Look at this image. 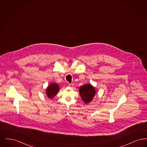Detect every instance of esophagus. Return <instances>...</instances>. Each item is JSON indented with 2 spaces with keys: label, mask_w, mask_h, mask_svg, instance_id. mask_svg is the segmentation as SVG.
Listing matches in <instances>:
<instances>
[{
  "label": "esophagus",
  "mask_w": 147,
  "mask_h": 147,
  "mask_svg": "<svg viewBox=\"0 0 147 147\" xmlns=\"http://www.w3.org/2000/svg\"><path fill=\"white\" fill-rule=\"evenodd\" d=\"M69 86H70V87H73V84H69Z\"/></svg>",
  "instance_id": "obj_1"
}]
</instances>
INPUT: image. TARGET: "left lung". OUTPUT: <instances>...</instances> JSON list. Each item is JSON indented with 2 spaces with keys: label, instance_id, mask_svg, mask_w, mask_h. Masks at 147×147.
I'll return each instance as SVG.
<instances>
[{
  "label": "left lung",
  "instance_id": "obj_1",
  "mask_svg": "<svg viewBox=\"0 0 147 147\" xmlns=\"http://www.w3.org/2000/svg\"><path fill=\"white\" fill-rule=\"evenodd\" d=\"M95 92L94 88L89 84L82 85L79 89L80 96L85 104L91 101L95 95Z\"/></svg>",
  "mask_w": 147,
  "mask_h": 147
}]
</instances>
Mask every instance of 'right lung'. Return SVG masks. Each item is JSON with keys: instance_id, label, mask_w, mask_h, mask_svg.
<instances>
[{"instance_id": "obj_1", "label": "right lung", "mask_w": 147, "mask_h": 147, "mask_svg": "<svg viewBox=\"0 0 147 147\" xmlns=\"http://www.w3.org/2000/svg\"><path fill=\"white\" fill-rule=\"evenodd\" d=\"M59 86L56 83L50 84L46 90V94L50 98H54L59 91Z\"/></svg>"}]
</instances>
